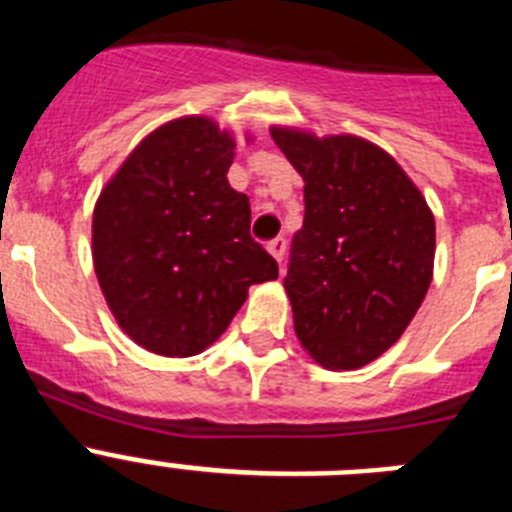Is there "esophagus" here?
I'll list each match as a JSON object with an SVG mask.
<instances>
[{
    "mask_svg": "<svg viewBox=\"0 0 512 512\" xmlns=\"http://www.w3.org/2000/svg\"><path fill=\"white\" fill-rule=\"evenodd\" d=\"M269 253L271 256H274V259L279 261V266L284 264V253H287V241H284L282 235H279V238H274V241H269Z\"/></svg>",
    "mask_w": 512,
    "mask_h": 512,
    "instance_id": "34e87169",
    "label": "esophagus"
}]
</instances>
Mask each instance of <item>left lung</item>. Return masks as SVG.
I'll return each mask as SVG.
<instances>
[{
	"label": "left lung",
	"mask_w": 512,
	"mask_h": 512,
	"mask_svg": "<svg viewBox=\"0 0 512 512\" xmlns=\"http://www.w3.org/2000/svg\"><path fill=\"white\" fill-rule=\"evenodd\" d=\"M271 138L305 179L284 277L295 333L325 369H359L397 343L431 287L433 212L369 140L289 128Z\"/></svg>",
	"instance_id": "obj_1"
}]
</instances>
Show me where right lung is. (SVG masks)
I'll use <instances>...</instances> for the list:
<instances>
[{"mask_svg": "<svg viewBox=\"0 0 512 512\" xmlns=\"http://www.w3.org/2000/svg\"><path fill=\"white\" fill-rule=\"evenodd\" d=\"M235 140L207 117L153 130L94 207V271L120 328L161 356L223 336L251 284L279 277L251 238V205L228 184Z\"/></svg>", "mask_w": 512, "mask_h": 512, "instance_id": "1", "label": "right lung"}]
</instances>
